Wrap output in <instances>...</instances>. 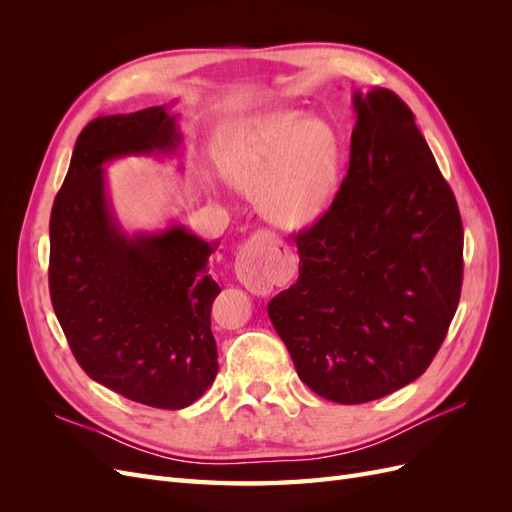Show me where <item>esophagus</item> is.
I'll use <instances>...</instances> for the list:
<instances>
[{
	"label": "esophagus",
	"mask_w": 512,
	"mask_h": 512,
	"mask_svg": "<svg viewBox=\"0 0 512 512\" xmlns=\"http://www.w3.org/2000/svg\"><path fill=\"white\" fill-rule=\"evenodd\" d=\"M237 280L254 294H269L282 273L277 262V247L265 237H252L235 260Z\"/></svg>",
	"instance_id": "obj_1"
}]
</instances>
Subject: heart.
<instances>
[{
    "instance_id": "b5f03b06",
    "label": "heart",
    "mask_w": 512,
    "mask_h": 512,
    "mask_svg": "<svg viewBox=\"0 0 512 512\" xmlns=\"http://www.w3.org/2000/svg\"><path fill=\"white\" fill-rule=\"evenodd\" d=\"M213 162L228 185L258 196L267 222L282 230H305L333 205L342 145L331 123L301 108H273L222 126Z\"/></svg>"
}]
</instances>
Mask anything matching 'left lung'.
<instances>
[{
	"label": "left lung",
	"mask_w": 512,
	"mask_h": 512,
	"mask_svg": "<svg viewBox=\"0 0 512 512\" xmlns=\"http://www.w3.org/2000/svg\"><path fill=\"white\" fill-rule=\"evenodd\" d=\"M350 166L331 209L294 237L299 280L269 318L299 378L335 404L416 380L461 292L463 228L414 115L393 91H354Z\"/></svg>",
	"instance_id": "left-lung-1"
}]
</instances>
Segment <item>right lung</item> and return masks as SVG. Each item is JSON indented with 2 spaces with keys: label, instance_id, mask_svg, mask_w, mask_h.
I'll use <instances>...</instances> for the list:
<instances>
[{
  "label": "right lung",
  "instance_id": "add662e5",
  "mask_svg": "<svg viewBox=\"0 0 512 512\" xmlns=\"http://www.w3.org/2000/svg\"><path fill=\"white\" fill-rule=\"evenodd\" d=\"M175 102L87 123L51 211L49 288L55 316L89 378L138 404L181 410L218 376L207 275L215 247L179 222L123 228L106 166L177 158Z\"/></svg>",
  "mask_w": 512,
  "mask_h": 512
}]
</instances>
